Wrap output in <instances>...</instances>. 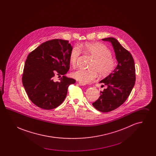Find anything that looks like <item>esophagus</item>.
Here are the masks:
<instances>
[{"label":"esophagus","mask_w":156,"mask_h":156,"mask_svg":"<svg viewBox=\"0 0 156 156\" xmlns=\"http://www.w3.org/2000/svg\"><path fill=\"white\" fill-rule=\"evenodd\" d=\"M79 85H81V86H84V85H86V83H82V82H79Z\"/></svg>","instance_id":"esophagus-1"}]
</instances>
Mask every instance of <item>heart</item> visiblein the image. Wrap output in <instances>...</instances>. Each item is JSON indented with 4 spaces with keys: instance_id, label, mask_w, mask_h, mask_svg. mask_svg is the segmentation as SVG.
<instances>
[{
    "instance_id": "obj_1",
    "label": "heart",
    "mask_w": 156,
    "mask_h": 156,
    "mask_svg": "<svg viewBox=\"0 0 156 156\" xmlns=\"http://www.w3.org/2000/svg\"><path fill=\"white\" fill-rule=\"evenodd\" d=\"M84 53L89 55L93 60L89 69H79L72 74L75 80L84 83H88L95 80L98 73L101 76L110 74L114 70L116 62L112 57L111 50L105 45L99 43H87L81 46ZM81 54L78 46H74L71 50L69 61L73 67H75Z\"/></svg>"
}]
</instances>
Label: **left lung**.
<instances>
[{
  "mask_svg": "<svg viewBox=\"0 0 156 156\" xmlns=\"http://www.w3.org/2000/svg\"><path fill=\"white\" fill-rule=\"evenodd\" d=\"M102 40L111 43L118 65L112 73L99 82L107 88L101 92V96L92 105L99 111L108 112L123 104L130 94L136 81L135 66L132 54L116 38L108 37Z\"/></svg>",
  "mask_w": 156,
  "mask_h": 156,
  "instance_id": "8db88e82",
  "label": "left lung"
}]
</instances>
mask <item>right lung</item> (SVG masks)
Wrapping results in <instances>:
<instances>
[{
	"label": "right lung",
	"instance_id": "obj_1",
	"mask_svg": "<svg viewBox=\"0 0 156 156\" xmlns=\"http://www.w3.org/2000/svg\"><path fill=\"white\" fill-rule=\"evenodd\" d=\"M73 47L68 40L46 41L30 52L26 60L22 82L31 101L37 106L50 110L58 107L67 96L68 88L75 80L67 78L69 54ZM55 74L62 75L54 82Z\"/></svg>",
	"mask_w": 156,
	"mask_h": 156
}]
</instances>
